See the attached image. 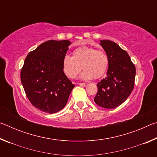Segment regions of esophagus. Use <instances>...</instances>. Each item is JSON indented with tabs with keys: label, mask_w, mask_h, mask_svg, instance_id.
Instances as JSON below:
<instances>
[{
	"label": "esophagus",
	"mask_w": 157,
	"mask_h": 157,
	"mask_svg": "<svg viewBox=\"0 0 157 157\" xmlns=\"http://www.w3.org/2000/svg\"><path fill=\"white\" fill-rule=\"evenodd\" d=\"M78 84L81 86H86L87 85H88V84H86V83H79Z\"/></svg>",
	"instance_id": "34e87169"
}]
</instances>
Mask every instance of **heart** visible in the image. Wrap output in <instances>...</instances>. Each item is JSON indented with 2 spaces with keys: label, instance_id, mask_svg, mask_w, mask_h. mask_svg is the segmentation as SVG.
Segmentation results:
<instances>
[{
  "label": "heart",
  "instance_id": "1",
  "mask_svg": "<svg viewBox=\"0 0 157 157\" xmlns=\"http://www.w3.org/2000/svg\"><path fill=\"white\" fill-rule=\"evenodd\" d=\"M109 66L107 55L102 51L88 46H81L73 50L72 57L66 55L62 60V68L69 78H75L81 69L84 71L81 78L89 80L98 79L105 75Z\"/></svg>",
  "mask_w": 157,
  "mask_h": 157
}]
</instances>
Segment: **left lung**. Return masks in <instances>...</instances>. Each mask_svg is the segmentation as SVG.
Wrapping results in <instances>:
<instances>
[{
    "label": "left lung",
    "mask_w": 157,
    "mask_h": 157,
    "mask_svg": "<svg viewBox=\"0 0 157 157\" xmlns=\"http://www.w3.org/2000/svg\"><path fill=\"white\" fill-rule=\"evenodd\" d=\"M100 46L109 59L107 77L97 84L95 104L105 109H114L125 101L134 86L136 68L128 53L109 40H100Z\"/></svg>",
    "instance_id": "obj_1"
}]
</instances>
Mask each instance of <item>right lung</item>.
Listing matches in <instances>:
<instances>
[{
	"mask_svg": "<svg viewBox=\"0 0 157 157\" xmlns=\"http://www.w3.org/2000/svg\"><path fill=\"white\" fill-rule=\"evenodd\" d=\"M71 42L49 40L26 57L21 71L25 94L34 107L48 113L65 107L75 86L66 76L62 60Z\"/></svg>",
	"mask_w": 157,
	"mask_h": 157,
	"instance_id": "1",
	"label": "right lung"
}]
</instances>
